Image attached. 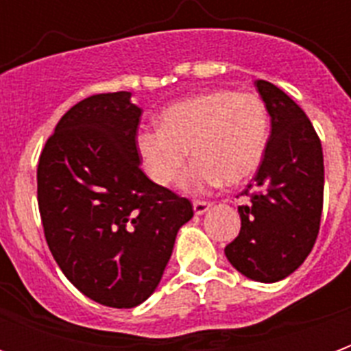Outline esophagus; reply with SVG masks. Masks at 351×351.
<instances>
[{"mask_svg": "<svg viewBox=\"0 0 351 351\" xmlns=\"http://www.w3.org/2000/svg\"><path fill=\"white\" fill-rule=\"evenodd\" d=\"M213 206L210 201H193V213L195 214H205L208 208Z\"/></svg>", "mask_w": 351, "mask_h": 351, "instance_id": "1", "label": "esophagus"}]
</instances>
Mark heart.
I'll list each match as a JSON object with an SVG mask.
<instances>
[{"instance_id":"1","label":"heart","mask_w":351,"mask_h":351,"mask_svg":"<svg viewBox=\"0 0 351 351\" xmlns=\"http://www.w3.org/2000/svg\"><path fill=\"white\" fill-rule=\"evenodd\" d=\"M269 141V114L261 97L250 92L216 90L180 101L161 114V128L141 130L135 138L148 178L171 186L182 176L186 191L220 184H241L256 173Z\"/></svg>"}]
</instances>
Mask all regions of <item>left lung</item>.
Here are the masks:
<instances>
[{"instance_id":"left-lung-1","label":"left lung","mask_w":351,"mask_h":351,"mask_svg":"<svg viewBox=\"0 0 351 351\" xmlns=\"http://www.w3.org/2000/svg\"><path fill=\"white\" fill-rule=\"evenodd\" d=\"M271 114V137L254 182L241 195V233L226 246L237 271L256 282L289 276L316 243L324 208V152L314 125L278 86L256 80Z\"/></svg>"}]
</instances>
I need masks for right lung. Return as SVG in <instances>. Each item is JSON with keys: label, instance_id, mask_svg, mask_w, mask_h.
Wrapping results in <instances>:
<instances>
[{"label": "right lung", "instance_id": "obj_1", "mask_svg": "<svg viewBox=\"0 0 351 351\" xmlns=\"http://www.w3.org/2000/svg\"><path fill=\"white\" fill-rule=\"evenodd\" d=\"M141 114L131 92L90 95L62 116L37 165L52 256L80 293L112 308L154 293L178 229L193 216L188 199L138 165Z\"/></svg>", "mask_w": 351, "mask_h": 351}]
</instances>
